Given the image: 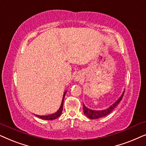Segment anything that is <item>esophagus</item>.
<instances>
[{
	"instance_id": "34e87169",
	"label": "esophagus",
	"mask_w": 146,
	"mask_h": 146,
	"mask_svg": "<svg viewBox=\"0 0 146 146\" xmlns=\"http://www.w3.org/2000/svg\"><path fill=\"white\" fill-rule=\"evenodd\" d=\"M82 79V76L81 75V74H77L76 75V76L74 78V80L76 82H78V81H80Z\"/></svg>"
}]
</instances>
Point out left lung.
Wrapping results in <instances>:
<instances>
[{"label": "left lung", "mask_w": 146, "mask_h": 146, "mask_svg": "<svg viewBox=\"0 0 146 146\" xmlns=\"http://www.w3.org/2000/svg\"><path fill=\"white\" fill-rule=\"evenodd\" d=\"M124 94V91L123 92L122 94L121 95V96L112 105H111L109 108H108L106 110H94L90 109L88 108H87L84 104H83V110L84 113L88 117V118L91 119H98L100 117H104L106 115H108L109 113H110L113 110L115 109V108L117 106V104L120 102V101L122 99L123 96Z\"/></svg>", "instance_id": "obj_1"}]
</instances>
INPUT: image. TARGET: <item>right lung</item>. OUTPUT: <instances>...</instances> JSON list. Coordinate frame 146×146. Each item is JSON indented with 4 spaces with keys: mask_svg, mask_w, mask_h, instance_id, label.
I'll return each mask as SVG.
<instances>
[{
    "mask_svg": "<svg viewBox=\"0 0 146 146\" xmlns=\"http://www.w3.org/2000/svg\"><path fill=\"white\" fill-rule=\"evenodd\" d=\"M67 91H65L63 95V98H62V103L60 105V108L58 110V111L56 112L52 113V114L50 115H36L39 118H41L42 119H45V120H53V119H55L58 118V117L60 116L62 112V110H63V104H64V96L66 94Z\"/></svg>",
    "mask_w": 146,
    "mask_h": 146,
    "instance_id": "add662e5",
    "label": "right lung"
}]
</instances>
